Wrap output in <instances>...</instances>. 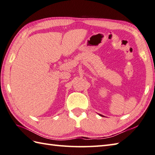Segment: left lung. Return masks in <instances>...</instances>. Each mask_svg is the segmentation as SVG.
<instances>
[{"instance_id": "1", "label": "left lung", "mask_w": 155, "mask_h": 155, "mask_svg": "<svg viewBox=\"0 0 155 155\" xmlns=\"http://www.w3.org/2000/svg\"><path fill=\"white\" fill-rule=\"evenodd\" d=\"M100 116H103L102 115H101V114H100Z\"/></svg>"}]
</instances>
